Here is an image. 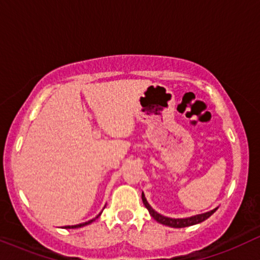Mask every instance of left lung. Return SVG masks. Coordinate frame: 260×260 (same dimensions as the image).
I'll return each mask as SVG.
<instances>
[{
  "label": "left lung",
  "mask_w": 260,
  "mask_h": 260,
  "mask_svg": "<svg viewBox=\"0 0 260 260\" xmlns=\"http://www.w3.org/2000/svg\"><path fill=\"white\" fill-rule=\"evenodd\" d=\"M142 201H143V203H144L145 208L149 210V213H150V215L153 216L157 222L162 223V225L170 226V228H177V229L187 228V226H192V225H196V223L204 221L205 219H208V217L210 216L211 214H214V211L216 210V208H215V209H213V210L208 211V213L199 214V215H196V216L186 217V219H171V217H166V216L160 215V214H157L156 211H155L154 209L148 204L147 199H145V197L143 193H142Z\"/></svg>",
  "instance_id": "obj_1"
}]
</instances>
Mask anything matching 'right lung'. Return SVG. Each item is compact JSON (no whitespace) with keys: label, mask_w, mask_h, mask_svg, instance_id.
<instances>
[{"label":"right lung","mask_w":260,"mask_h":260,"mask_svg":"<svg viewBox=\"0 0 260 260\" xmlns=\"http://www.w3.org/2000/svg\"><path fill=\"white\" fill-rule=\"evenodd\" d=\"M99 216V215H98ZM96 216V217H98ZM94 220V219H92ZM92 220H89V221H86V222H83V223H79V225H74V226H64V229H77V228H82V226H85V225H88V223H90V222H92Z\"/></svg>","instance_id":"1"}]
</instances>
